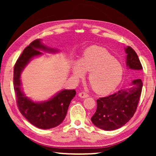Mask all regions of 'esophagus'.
<instances>
[{"label":"esophagus","mask_w":156,"mask_h":156,"mask_svg":"<svg viewBox=\"0 0 156 156\" xmlns=\"http://www.w3.org/2000/svg\"><path fill=\"white\" fill-rule=\"evenodd\" d=\"M79 97L81 98H87L89 97V94L85 92H80V94H79Z\"/></svg>","instance_id":"obj_1"}]
</instances>
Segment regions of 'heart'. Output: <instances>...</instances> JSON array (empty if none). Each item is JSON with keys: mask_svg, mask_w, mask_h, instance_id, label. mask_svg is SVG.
I'll return each mask as SVG.
<instances>
[{"mask_svg": "<svg viewBox=\"0 0 156 156\" xmlns=\"http://www.w3.org/2000/svg\"><path fill=\"white\" fill-rule=\"evenodd\" d=\"M89 72V81L94 90L105 94L114 90L120 84L123 69L120 62L103 48L92 46L85 51L80 61L72 68L76 79H82Z\"/></svg>", "mask_w": 156, "mask_h": 156, "instance_id": "obj_1", "label": "heart"}]
</instances>
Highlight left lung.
Masks as SVG:
<instances>
[{
    "instance_id": "8db88e82",
    "label": "left lung",
    "mask_w": 156,
    "mask_h": 156,
    "mask_svg": "<svg viewBox=\"0 0 156 156\" xmlns=\"http://www.w3.org/2000/svg\"><path fill=\"white\" fill-rule=\"evenodd\" d=\"M127 69L142 70L143 67L136 52L131 47L125 48ZM143 82L140 79L132 81L128 88L97 99V108L91 120L93 124L105 131H114L124 126L133 117L137 108Z\"/></svg>"
}]
</instances>
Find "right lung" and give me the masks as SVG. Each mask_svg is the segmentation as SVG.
I'll return each mask as SVG.
<instances>
[{
	"label": "right lung",
	"mask_w": 156,
	"mask_h": 156,
	"mask_svg": "<svg viewBox=\"0 0 156 156\" xmlns=\"http://www.w3.org/2000/svg\"><path fill=\"white\" fill-rule=\"evenodd\" d=\"M41 39L31 42L17 60L13 71V86L17 104L23 116L31 124L42 129H50L59 126L67 115L68 107L75 97L74 89H62L44 101H34L25 96L23 91L21 74L30 62L43 53H57L58 50L48 48L42 43Z\"/></svg>",
	"instance_id": "add662e5"
}]
</instances>
